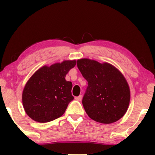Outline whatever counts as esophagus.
Returning a JSON list of instances; mask_svg holds the SVG:
<instances>
[{"instance_id": "esophagus-1", "label": "esophagus", "mask_w": 155, "mask_h": 155, "mask_svg": "<svg viewBox=\"0 0 155 155\" xmlns=\"http://www.w3.org/2000/svg\"><path fill=\"white\" fill-rule=\"evenodd\" d=\"M82 95H79V96H78V97H75V99H76V100H77V101H81L82 100Z\"/></svg>"}]
</instances>
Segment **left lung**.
Here are the masks:
<instances>
[{"mask_svg": "<svg viewBox=\"0 0 155 155\" xmlns=\"http://www.w3.org/2000/svg\"><path fill=\"white\" fill-rule=\"evenodd\" d=\"M77 65L88 82L82 105L89 117L109 124L126 113L130 99L128 84L124 75L109 63L79 59Z\"/></svg>", "mask_w": 155, "mask_h": 155, "instance_id": "left-lung-1", "label": "left lung"}]
</instances>
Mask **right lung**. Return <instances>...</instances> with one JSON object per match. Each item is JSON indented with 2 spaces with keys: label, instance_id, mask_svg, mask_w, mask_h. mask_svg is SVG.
I'll use <instances>...</instances> for the list:
<instances>
[{
  "label": "right lung",
  "instance_id": "1",
  "mask_svg": "<svg viewBox=\"0 0 155 155\" xmlns=\"http://www.w3.org/2000/svg\"><path fill=\"white\" fill-rule=\"evenodd\" d=\"M75 65V60L64 61L44 65L31 75L22 92L23 107L31 119L46 123L65 113L74 99L73 84L65 80V75Z\"/></svg>",
  "mask_w": 155,
  "mask_h": 155
}]
</instances>
